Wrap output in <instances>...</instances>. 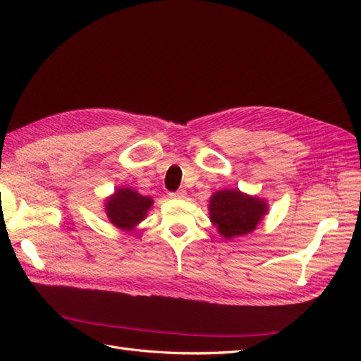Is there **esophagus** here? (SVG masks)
I'll return each mask as SVG.
<instances>
[{
    "mask_svg": "<svg viewBox=\"0 0 361 361\" xmlns=\"http://www.w3.org/2000/svg\"><path fill=\"white\" fill-rule=\"evenodd\" d=\"M170 199H178V200H183L185 197H187V191L185 190H179L176 192H170Z\"/></svg>",
    "mask_w": 361,
    "mask_h": 361,
    "instance_id": "34e87169",
    "label": "esophagus"
}]
</instances>
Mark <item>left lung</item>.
Wrapping results in <instances>:
<instances>
[{
	"instance_id": "left-lung-1",
	"label": "left lung",
	"mask_w": 361,
	"mask_h": 361,
	"mask_svg": "<svg viewBox=\"0 0 361 361\" xmlns=\"http://www.w3.org/2000/svg\"><path fill=\"white\" fill-rule=\"evenodd\" d=\"M209 218L226 239L248 235L268 214V202L239 190H221L211 195Z\"/></svg>"
}]
</instances>
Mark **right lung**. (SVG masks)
<instances>
[{"label": "right lung", "instance_id": "add662e5", "mask_svg": "<svg viewBox=\"0 0 361 361\" xmlns=\"http://www.w3.org/2000/svg\"><path fill=\"white\" fill-rule=\"evenodd\" d=\"M152 204V197L141 195L134 188L118 187L104 202V209L114 227L130 233L147 216Z\"/></svg>", "mask_w": 361, "mask_h": 361}]
</instances>
